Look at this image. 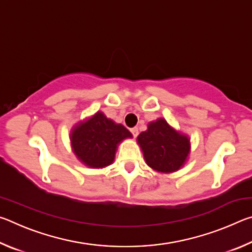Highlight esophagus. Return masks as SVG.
Instances as JSON below:
<instances>
[{"label":"esophagus","mask_w":252,"mask_h":252,"mask_svg":"<svg viewBox=\"0 0 252 252\" xmlns=\"http://www.w3.org/2000/svg\"><path fill=\"white\" fill-rule=\"evenodd\" d=\"M130 131H131V133H132V135L134 136V138H136V136H138V134H139L138 127H132V129H131Z\"/></svg>","instance_id":"34e87169"}]
</instances>
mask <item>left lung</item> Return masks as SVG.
<instances>
[{"mask_svg":"<svg viewBox=\"0 0 252 252\" xmlns=\"http://www.w3.org/2000/svg\"><path fill=\"white\" fill-rule=\"evenodd\" d=\"M147 164L163 173L174 172L186 163L190 152V140L172 129L164 119L148 125V130L138 136Z\"/></svg>","mask_w":252,"mask_h":252,"instance_id":"obj_1","label":"left lung"}]
</instances>
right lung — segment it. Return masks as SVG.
Instances as JSON below:
<instances>
[{
    "instance_id": "add662e5",
    "label": "right lung",
    "mask_w": 252,
    "mask_h": 252,
    "mask_svg": "<svg viewBox=\"0 0 252 252\" xmlns=\"http://www.w3.org/2000/svg\"><path fill=\"white\" fill-rule=\"evenodd\" d=\"M126 138H132L131 132L102 112H96L88 121L76 125L70 135L76 158L93 169L104 168L112 163L117 146Z\"/></svg>"
}]
</instances>
